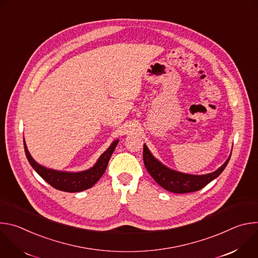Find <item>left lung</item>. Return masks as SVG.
Segmentation results:
<instances>
[{
	"mask_svg": "<svg viewBox=\"0 0 258 258\" xmlns=\"http://www.w3.org/2000/svg\"><path fill=\"white\" fill-rule=\"evenodd\" d=\"M232 153L226 160V162L213 172L206 174H190L176 171L161 163L157 158L153 156L146 144H144L143 159L146 169L148 170L154 180L163 189L177 194L190 193L199 191L204 188L207 183L216 178L224 171L229 163Z\"/></svg>",
	"mask_w": 258,
	"mask_h": 258,
	"instance_id": "left-lung-1",
	"label": "left lung"
}]
</instances>
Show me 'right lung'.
I'll return each mask as SVG.
<instances>
[{"mask_svg":"<svg viewBox=\"0 0 258 258\" xmlns=\"http://www.w3.org/2000/svg\"><path fill=\"white\" fill-rule=\"evenodd\" d=\"M118 142H119L118 139L113 141L111 145L108 147L107 150L101 154L97 162L91 168L75 172V171L56 170V169L48 168L44 165H41L31 157L27 149L25 140L23 139L25 155L28 162L32 166V168L38 172L48 183H50L53 188L63 192H69V193L82 192L92 188L95 185L105 172L109 159L111 157L114 149L116 148V145L118 144Z\"/></svg>","mask_w":258,"mask_h":258,"instance_id":"right-lung-1","label":"right lung"}]
</instances>
